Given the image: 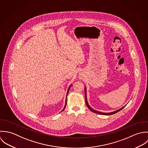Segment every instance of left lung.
Instances as JSON below:
<instances>
[{
  "label": "left lung",
  "instance_id": "8db88e82",
  "mask_svg": "<svg viewBox=\"0 0 148 148\" xmlns=\"http://www.w3.org/2000/svg\"><path fill=\"white\" fill-rule=\"evenodd\" d=\"M85 101H86V105H87L88 108H89V109H90V110H91L92 112H93V113H97V114H101V115H105V116H108V115H112V114H115V113H116L118 112L119 111H120L121 110H122V109L123 108H125V107L126 106V105H125V106H123L122 108H121L117 110H116V111H114V112H109V113H103V112H98V111H97V110H95L93 109L92 108H91L90 106V105H89V103H88V99H87V95H86V86H85Z\"/></svg>",
  "mask_w": 148,
  "mask_h": 148
}]
</instances>
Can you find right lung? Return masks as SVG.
Instances as JSON below:
<instances>
[{"label": "right lung", "instance_id": "right-lung-1", "mask_svg": "<svg viewBox=\"0 0 148 148\" xmlns=\"http://www.w3.org/2000/svg\"><path fill=\"white\" fill-rule=\"evenodd\" d=\"M71 86H72V84H71L70 85V86H69V89H68V90H67V94H66V102H65V105H64V108H63V110H62V111H63L64 110V109H65V108H66V103H67V94H68V92H69V90L70 89V88L71 87Z\"/></svg>", "mask_w": 148, "mask_h": 148}]
</instances>
